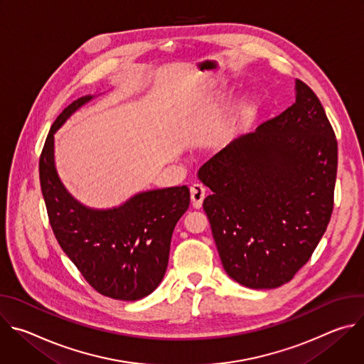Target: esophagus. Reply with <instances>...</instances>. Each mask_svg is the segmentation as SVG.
<instances>
[{
	"instance_id": "34e87169",
	"label": "esophagus",
	"mask_w": 364,
	"mask_h": 364,
	"mask_svg": "<svg viewBox=\"0 0 364 364\" xmlns=\"http://www.w3.org/2000/svg\"><path fill=\"white\" fill-rule=\"evenodd\" d=\"M190 194H191V203L196 207V209H200L203 205V200L205 197V187L201 184H193L190 187Z\"/></svg>"
}]
</instances>
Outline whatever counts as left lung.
I'll list each match as a JSON object with an SVG mask.
<instances>
[{"label": "left lung", "mask_w": 364, "mask_h": 364, "mask_svg": "<svg viewBox=\"0 0 364 364\" xmlns=\"http://www.w3.org/2000/svg\"><path fill=\"white\" fill-rule=\"evenodd\" d=\"M337 139L320 99L295 80V102L240 135L198 170L226 274L278 288L308 262L333 213Z\"/></svg>", "instance_id": "obj_1"}]
</instances>
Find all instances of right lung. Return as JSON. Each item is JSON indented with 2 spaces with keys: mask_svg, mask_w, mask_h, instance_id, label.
Segmentation results:
<instances>
[{
  "mask_svg": "<svg viewBox=\"0 0 364 364\" xmlns=\"http://www.w3.org/2000/svg\"><path fill=\"white\" fill-rule=\"evenodd\" d=\"M95 96L75 100L50 128L40 155V184L55 236L85 279L102 295L136 301L163 281L173 230L190 204L187 186L134 194L111 209H93L59 177L55 134Z\"/></svg>",
  "mask_w": 364,
  "mask_h": 364,
  "instance_id": "1",
  "label": "right lung"
}]
</instances>
